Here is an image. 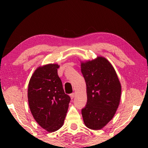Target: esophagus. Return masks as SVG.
Masks as SVG:
<instances>
[{
  "instance_id": "1",
  "label": "esophagus",
  "mask_w": 148,
  "mask_h": 148,
  "mask_svg": "<svg viewBox=\"0 0 148 148\" xmlns=\"http://www.w3.org/2000/svg\"><path fill=\"white\" fill-rule=\"evenodd\" d=\"M75 93H72V94H70V97H71V99H73L74 98H75Z\"/></svg>"
}]
</instances>
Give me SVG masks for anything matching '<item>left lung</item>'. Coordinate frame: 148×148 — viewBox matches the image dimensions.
<instances>
[{"label": "left lung", "mask_w": 148, "mask_h": 148, "mask_svg": "<svg viewBox=\"0 0 148 148\" xmlns=\"http://www.w3.org/2000/svg\"><path fill=\"white\" fill-rule=\"evenodd\" d=\"M81 69L88 97L82 110L84 124L90 129L100 130L116 112L121 100V82L112 64L104 56L81 61Z\"/></svg>", "instance_id": "obj_1"}]
</instances>
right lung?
<instances>
[{
  "mask_svg": "<svg viewBox=\"0 0 148 148\" xmlns=\"http://www.w3.org/2000/svg\"><path fill=\"white\" fill-rule=\"evenodd\" d=\"M56 63L36 69L30 78L27 98L30 111L40 127L49 133L63 125L70 97L64 94Z\"/></svg>",
  "mask_w": 148,
  "mask_h": 148,
  "instance_id": "1",
  "label": "right lung"
}]
</instances>
